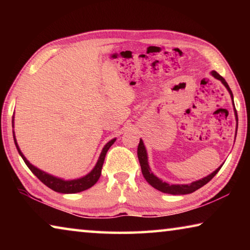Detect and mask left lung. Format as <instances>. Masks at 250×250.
<instances>
[{"mask_svg":"<svg viewBox=\"0 0 250 250\" xmlns=\"http://www.w3.org/2000/svg\"><path fill=\"white\" fill-rule=\"evenodd\" d=\"M211 75H213L216 79L221 80V82L224 83V86L227 88V90L229 91V94L231 96V99H232V92L230 90L229 86H228V83H226V80L224 79L222 76L217 73V71H211ZM232 103H234V100H232ZM235 115H236V120L238 121V118H237L236 108H235ZM138 159H139V162H140V166H141L142 174H143V176H145V179L146 180L147 183H149L151 186H153L154 188L159 189V191L163 192V193H167V194H172V195H184V194H189V193L195 192L196 189L201 188L202 186H204L205 184L208 183V182L211 179H213L215 175L217 174V172L221 170V167H219L216 171H214L208 176H206L202 180L192 182L191 184H181V185L173 184V185H170V184L166 183V182H162L160 179H158V177H156L153 174V173L151 172L150 167H149V164H147L146 151V147H145V145H143L142 140H140V143H139V146H138Z\"/></svg>","mask_w":250,"mask_h":250,"instance_id":"obj_1","label":"left lung"}]
</instances>
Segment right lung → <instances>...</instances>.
Instances as JSON below:
<instances>
[{"instance_id":"right-lung-1","label":"right lung","mask_w":250,"mask_h":250,"mask_svg":"<svg viewBox=\"0 0 250 250\" xmlns=\"http://www.w3.org/2000/svg\"><path fill=\"white\" fill-rule=\"evenodd\" d=\"M115 141H116V139H112L111 141H109L107 145L104 146V147L103 149V152H101V154L99 156L98 162H97L96 167H94V170H92L89 174H87L86 176H83V177H82V179H78V180L64 181L62 179H58V177L49 175V174H47V173H45L43 171L39 170L37 167H33L32 164L26 160V158L23 155L22 152H21L20 147L18 146V142H16V140L14 139L16 149H18L20 155L22 156V159L24 160L25 164H26L29 170L33 172V174L35 175L41 182H43L46 186H48L49 188H52L53 191L58 192V193H65V194L78 193V192L84 191V189H88L89 188H91L92 185H95L97 183V181L99 180V177L101 175V168H103V166H104L105 154H107L109 147L113 145V142Z\"/></svg>"}]
</instances>
